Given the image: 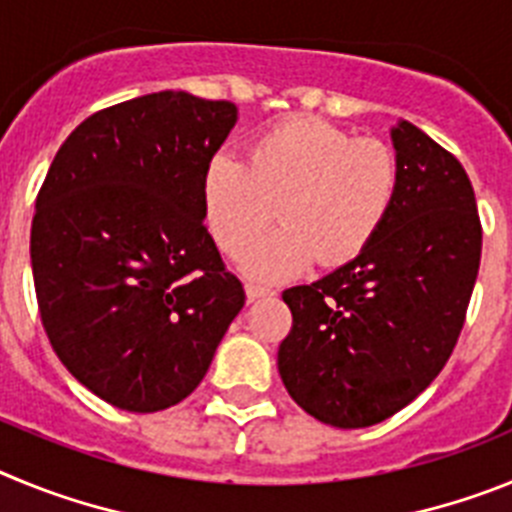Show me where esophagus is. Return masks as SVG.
<instances>
[{
  "label": "esophagus",
  "instance_id": "1",
  "mask_svg": "<svg viewBox=\"0 0 512 512\" xmlns=\"http://www.w3.org/2000/svg\"><path fill=\"white\" fill-rule=\"evenodd\" d=\"M246 295H248V300H259V297L274 295V289L264 287V284H256V282H246Z\"/></svg>",
  "mask_w": 512,
  "mask_h": 512
}]
</instances>
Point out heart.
<instances>
[{
    "label": "heart",
    "instance_id": "heart-1",
    "mask_svg": "<svg viewBox=\"0 0 512 512\" xmlns=\"http://www.w3.org/2000/svg\"><path fill=\"white\" fill-rule=\"evenodd\" d=\"M397 189L400 164L387 143L354 138L320 117H292L253 140L248 164L228 153L212 158L202 205L228 256L279 215L282 228L256 243L243 266L253 277L284 279L312 256L325 269L359 259L387 223Z\"/></svg>",
    "mask_w": 512,
    "mask_h": 512
}]
</instances>
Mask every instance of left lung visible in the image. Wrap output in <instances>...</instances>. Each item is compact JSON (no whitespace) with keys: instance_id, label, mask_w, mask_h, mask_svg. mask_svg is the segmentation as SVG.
Segmentation results:
<instances>
[{"instance_id":"obj_1","label":"left lung","mask_w":512,"mask_h":512,"mask_svg":"<svg viewBox=\"0 0 512 512\" xmlns=\"http://www.w3.org/2000/svg\"><path fill=\"white\" fill-rule=\"evenodd\" d=\"M400 189L359 259L282 292L292 328L279 374L312 418L382 423L438 377L467 320L482 223L459 158L402 120L392 130Z\"/></svg>"}]
</instances>
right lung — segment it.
Returning a JSON list of instances; mask_svg holds the SVG:
<instances>
[{
	"instance_id": "add662e5",
	"label": "right lung",
	"mask_w": 512,
	"mask_h": 512,
	"mask_svg": "<svg viewBox=\"0 0 512 512\" xmlns=\"http://www.w3.org/2000/svg\"><path fill=\"white\" fill-rule=\"evenodd\" d=\"M238 110L156 92L94 112L63 140L30 230L45 336L120 410L182 402L246 302L205 225L202 182Z\"/></svg>"
}]
</instances>
